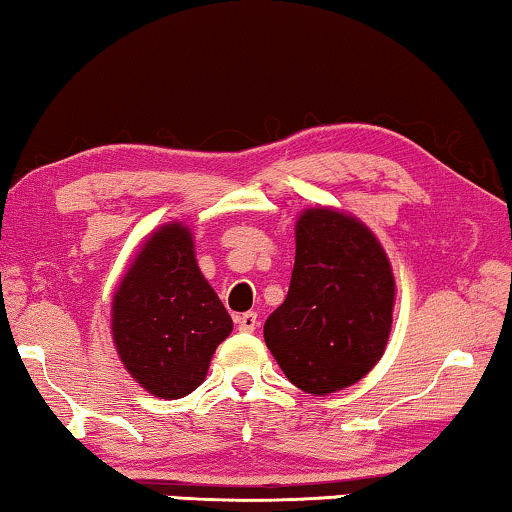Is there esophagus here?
<instances>
[{
    "mask_svg": "<svg viewBox=\"0 0 512 512\" xmlns=\"http://www.w3.org/2000/svg\"><path fill=\"white\" fill-rule=\"evenodd\" d=\"M235 324H237V328H240L242 333H251V331H254V328L258 326V314H256V312L237 314Z\"/></svg>",
    "mask_w": 512,
    "mask_h": 512,
    "instance_id": "1",
    "label": "esophagus"
}]
</instances>
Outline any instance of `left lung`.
<instances>
[{
  "label": "left lung",
  "instance_id": "obj_1",
  "mask_svg": "<svg viewBox=\"0 0 512 512\" xmlns=\"http://www.w3.org/2000/svg\"><path fill=\"white\" fill-rule=\"evenodd\" d=\"M394 298V272L370 228L338 209H305L289 293L265 321V345L298 389L328 396L382 359Z\"/></svg>",
  "mask_w": 512,
  "mask_h": 512
}]
</instances>
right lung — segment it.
<instances>
[{
	"label": "right lung",
	"mask_w": 512,
	"mask_h": 512,
	"mask_svg": "<svg viewBox=\"0 0 512 512\" xmlns=\"http://www.w3.org/2000/svg\"><path fill=\"white\" fill-rule=\"evenodd\" d=\"M233 319L195 261L181 221L146 237L111 303V333L128 373L158 398H181L207 377Z\"/></svg>",
	"instance_id": "add662e5"
}]
</instances>
